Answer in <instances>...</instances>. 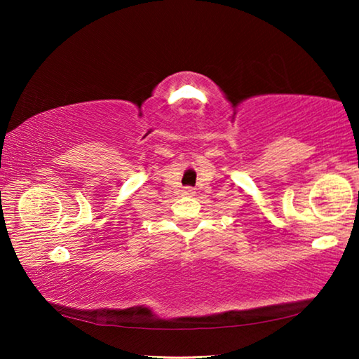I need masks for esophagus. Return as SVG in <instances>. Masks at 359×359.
<instances>
[{
    "label": "esophagus",
    "instance_id": "obj_1",
    "mask_svg": "<svg viewBox=\"0 0 359 359\" xmlns=\"http://www.w3.org/2000/svg\"><path fill=\"white\" fill-rule=\"evenodd\" d=\"M182 193L187 194V196H193V194H194V190H193L191 187H185L184 190H182Z\"/></svg>",
    "mask_w": 359,
    "mask_h": 359
}]
</instances>
